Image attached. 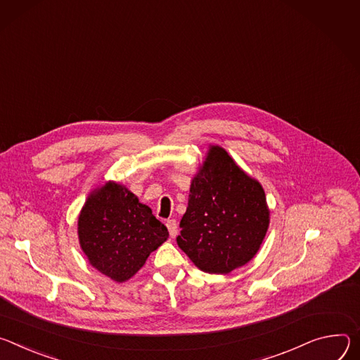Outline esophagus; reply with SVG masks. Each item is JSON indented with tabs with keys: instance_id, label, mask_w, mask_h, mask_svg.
Returning <instances> with one entry per match:
<instances>
[{
	"instance_id": "34e87169",
	"label": "esophagus",
	"mask_w": 360,
	"mask_h": 360,
	"mask_svg": "<svg viewBox=\"0 0 360 360\" xmlns=\"http://www.w3.org/2000/svg\"><path fill=\"white\" fill-rule=\"evenodd\" d=\"M166 226L169 229V233H170V237H176L177 233H179V227H177V221L174 219H170L166 221Z\"/></svg>"
}]
</instances>
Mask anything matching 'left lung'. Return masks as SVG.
<instances>
[{"mask_svg": "<svg viewBox=\"0 0 360 360\" xmlns=\"http://www.w3.org/2000/svg\"><path fill=\"white\" fill-rule=\"evenodd\" d=\"M269 227L263 187L221 147H212L193 179L179 248L203 271L226 274L257 253Z\"/></svg>", "mask_w": 360, "mask_h": 360, "instance_id": "left-lung-1", "label": "left lung"}]
</instances>
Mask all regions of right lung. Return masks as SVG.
Returning a JSON list of instances; mask_svg holds the SVG:
<instances>
[{
    "instance_id": "add662e5",
    "label": "right lung",
    "mask_w": 360,
    "mask_h": 360,
    "mask_svg": "<svg viewBox=\"0 0 360 360\" xmlns=\"http://www.w3.org/2000/svg\"><path fill=\"white\" fill-rule=\"evenodd\" d=\"M78 237L98 271L124 282L167 240L169 231L130 190L108 183L86 202L78 217Z\"/></svg>"
}]
</instances>
